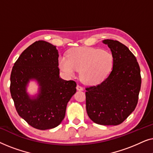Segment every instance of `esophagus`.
<instances>
[{"label":"esophagus","mask_w":153,"mask_h":153,"mask_svg":"<svg viewBox=\"0 0 153 153\" xmlns=\"http://www.w3.org/2000/svg\"><path fill=\"white\" fill-rule=\"evenodd\" d=\"M76 90H77V91H83V88L81 86V85H76Z\"/></svg>","instance_id":"34e87169"}]
</instances>
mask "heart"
I'll return each instance as SVG.
<instances>
[{"mask_svg": "<svg viewBox=\"0 0 153 153\" xmlns=\"http://www.w3.org/2000/svg\"><path fill=\"white\" fill-rule=\"evenodd\" d=\"M114 57L110 52L94 47H77L70 50L68 58L60 56L58 65L69 77L80 70V78L88 85L102 83L112 70Z\"/></svg>", "mask_w": 153, "mask_h": 153, "instance_id": "heart-1", "label": "heart"}]
</instances>
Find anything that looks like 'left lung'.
<instances>
[{
	"label": "left lung",
	"instance_id": "left-lung-1",
	"mask_svg": "<svg viewBox=\"0 0 153 153\" xmlns=\"http://www.w3.org/2000/svg\"><path fill=\"white\" fill-rule=\"evenodd\" d=\"M114 57L112 71L105 80L85 88L86 111L94 123L118 125L134 111L141 85L137 58L126 46L104 39Z\"/></svg>",
	"mask_w": 153,
	"mask_h": 153
}]
</instances>
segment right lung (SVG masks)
<instances>
[{"label":"right lung","instance_id":"add662e5","mask_svg":"<svg viewBox=\"0 0 153 153\" xmlns=\"http://www.w3.org/2000/svg\"><path fill=\"white\" fill-rule=\"evenodd\" d=\"M56 46L39 40L21 54L10 75V93L19 116L35 129L57 127L65 116L66 107L76 93L74 81L60 78ZM35 79L40 85L37 97L30 98L26 85Z\"/></svg>","mask_w":153,"mask_h":153}]
</instances>
